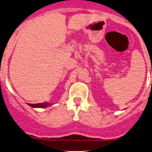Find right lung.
Returning a JSON list of instances; mask_svg holds the SVG:
<instances>
[{
  "mask_svg": "<svg viewBox=\"0 0 152 152\" xmlns=\"http://www.w3.org/2000/svg\"><path fill=\"white\" fill-rule=\"evenodd\" d=\"M28 105L33 108H46V107H48V106H51L50 103H36V104H31V103H28Z\"/></svg>",
  "mask_w": 152,
  "mask_h": 152,
  "instance_id": "1",
  "label": "right lung"
}]
</instances>
